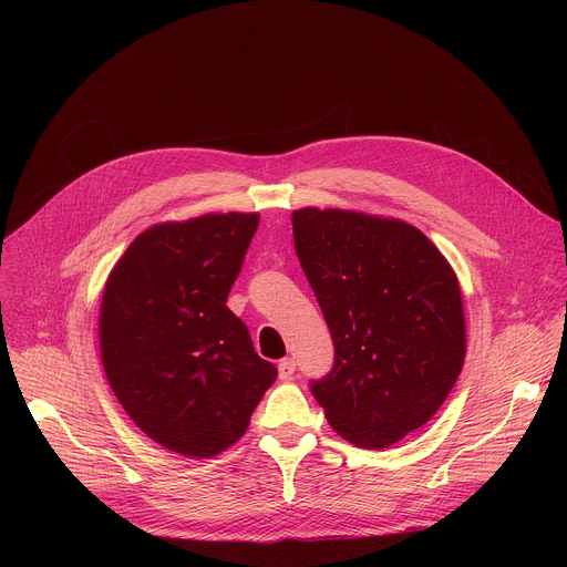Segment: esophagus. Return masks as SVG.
<instances>
[{"mask_svg": "<svg viewBox=\"0 0 567 567\" xmlns=\"http://www.w3.org/2000/svg\"><path fill=\"white\" fill-rule=\"evenodd\" d=\"M293 370H296V361H293V359H282V361L278 363V377H280L282 381H289V379L293 377Z\"/></svg>", "mask_w": 567, "mask_h": 567, "instance_id": "esophagus-1", "label": "esophagus"}]
</instances>
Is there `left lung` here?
Masks as SVG:
<instances>
[{"mask_svg":"<svg viewBox=\"0 0 567 567\" xmlns=\"http://www.w3.org/2000/svg\"><path fill=\"white\" fill-rule=\"evenodd\" d=\"M291 224L334 341V365L311 381V394L341 437L385 449L424 426L462 372L460 282L433 241L401 219L300 208Z\"/></svg>","mask_w":567,"mask_h":567,"instance_id":"obj_1","label":"left lung"}]
</instances>
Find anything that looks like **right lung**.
Segmentation results:
<instances>
[{"instance_id":"add662e5","label":"right lung","mask_w":567,"mask_h":567,"mask_svg":"<svg viewBox=\"0 0 567 567\" xmlns=\"http://www.w3.org/2000/svg\"><path fill=\"white\" fill-rule=\"evenodd\" d=\"M258 224V213L156 224L107 278L99 318L107 381L168 451L213 457L235 444L278 377L226 307Z\"/></svg>"}]
</instances>
